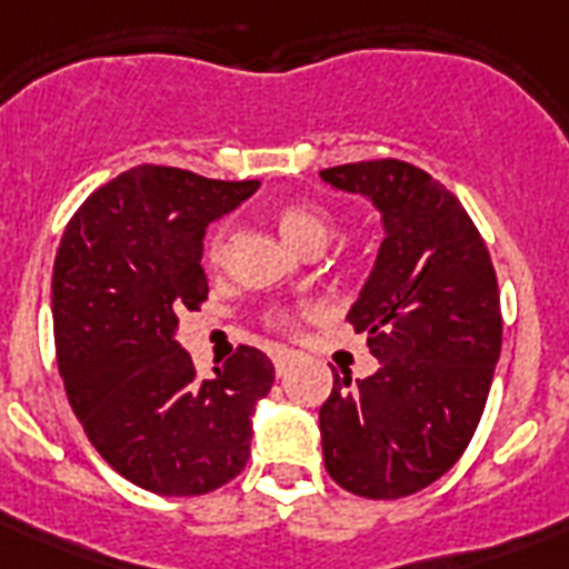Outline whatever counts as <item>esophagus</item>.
Listing matches in <instances>:
<instances>
[{
    "label": "esophagus",
    "instance_id": "34e87169",
    "mask_svg": "<svg viewBox=\"0 0 569 569\" xmlns=\"http://www.w3.org/2000/svg\"><path fill=\"white\" fill-rule=\"evenodd\" d=\"M292 363H295V357L289 355V351H277L274 355L277 378H286V375H289V369H292Z\"/></svg>",
    "mask_w": 569,
    "mask_h": 569
}]
</instances>
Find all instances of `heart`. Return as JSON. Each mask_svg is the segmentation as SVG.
Wrapping results in <instances>:
<instances>
[{"label": "heart", "mask_w": 569, "mask_h": 569, "mask_svg": "<svg viewBox=\"0 0 569 569\" xmlns=\"http://www.w3.org/2000/svg\"><path fill=\"white\" fill-rule=\"evenodd\" d=\"M277 230L283 236L295 250H303V253H319L337 232V223L325 209L310 203H289L277 212ZM227 244H230V230L227 227H218V230L209 236V244H206V257L209 262H221L223 253H227ZM268 325L277 330H292L295 316L289 310H274L268 316Z\"/></svg>", "instance_id": "b5f03b06"}]
</instances>
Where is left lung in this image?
I'll use <instances>...</instances> for the list:
<instances>
[{"mask_svg":"<svg viewBox=\"0 0 569 569\" xmlns=\"http://www.w3.org/2000/svg\"><path fill=\"white\" fill-rule=\"evenodd\" d=\"M372 200L383 241L348 321L378 372L333 375L319 410L330 478L366 499L413 496L446 476L485 413L502 351L499 286L476 223L442 182L398 159L321 171Z\"/></svg>","mask_w":569,"mask_h":569,"instance_id":"obj_1","label":"left lung"}]
</instances>
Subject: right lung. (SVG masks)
<instances>
[{"instance_id":"add662e5","label":"right lung","mask_w":569,"mask_h":569,"mask_svg":"<svg viewBox=\"0 0 569 569\" xmlns=\"http://www.w3.org/2000/svg\"><path fill=\"white\" fill-rule=\"evenodd\" d=\"M257 189L138 164L93 191L58 244L52 328L67 398L102 460L150 493L203 496L250 458L274 366L239 346L200 380L177 325L209 295L206 227Z\"/></svg>"}]
</instances>
